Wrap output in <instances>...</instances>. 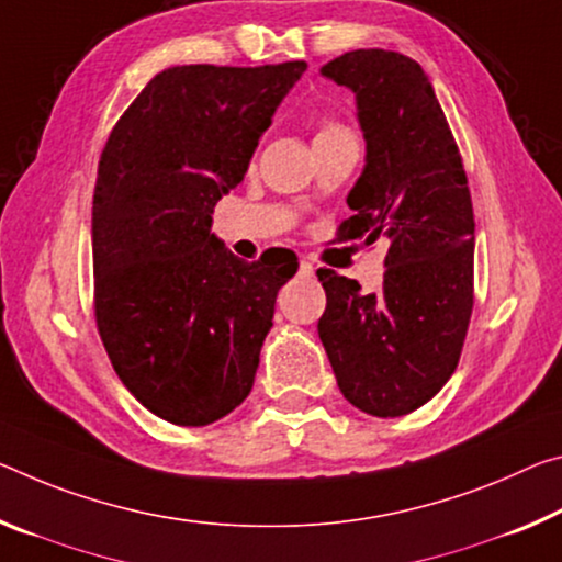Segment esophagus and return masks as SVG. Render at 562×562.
<instances>
[{"instance_id":"34e87169","label":"esophagus","mask_w":562,"mask_h":562,"mask_svg":"<svg viewBox=\"0 0 562 562\" xmlns=\"http://www.w3.org/2000/svg\"><path fill=\"white\" fill-rule=\"evenodd\" d=\"M300 274H302V278H313V274H315V267L310 265L307 260H300Z\"/></svg>"}]
</instances>
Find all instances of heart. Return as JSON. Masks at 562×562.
<instances>
[{
  "mask_svg": "<svg viewBox=\"0 0 562 562\" xmlns=\"http://www.w3.org/2000/svg\"><path fill=\"white\" fill-rule=\"evenodd\" d=\"M335 132H342V130H337V127H325V130H319L317 135H335Z\"/></svg>",
  "mask_w": 562,
  "mask_h": 562,
  "instance_id": "1",
  "label": "heart"
}]
</instances>
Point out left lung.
Returning <instances> with one entry per match:
<instances>
[{
  "instance_id": "left-lung-1",
  "label": "left lung",
  "mask_w": 562,
  "mask_h": 562,
  "mask_svg": "<svg viewBox=\"0 0 562 562\" xmlns=\"http://www.w3.org/2000/svg\"><path fill=\"white\" fill-rule=\"evenodd\" d=\"M355 94L364 167L340 239L387 243L382 288L317 270V333L337 387L362 413L400 417L440 393L473 313L475 217L456 139L415 59L355 49L319 69Z\"/></svg>"
}]
</instances>
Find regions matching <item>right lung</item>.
<instances>
[{
  "instance_id": "add662e5",
  "label": "right lung",
  "mask_w": 562,
  "mask_h": 562,
  "mask_svg": "<svg viewBox=\"0 0 562 562\" xmlns=\"http://www.w3.org/2000/svg\"><path fill=\"white\" fill-rule=\"evenodd\" d=\"M305 69H162L104 145L92 200L97 327L122 385L167 423L210 425L252 390L297 257L278 247L239 260L212 233V212Z\"/></svg>"
}]
</instances>
